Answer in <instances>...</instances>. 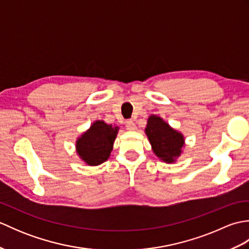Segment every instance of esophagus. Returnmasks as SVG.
I'll return each mask as SVG.
<instances>
[{"label": "esophagus", "instance_id": "1", "mask_svg": "<svg viewBox=\"0 0 249 249\" xmlns=\"http://www.w3.org/2000/svg\"><path fill=\"white\" fill-rule=\"evenodd\" d=\"M126 128L128 130H135L136 129V124L133 120H127L126 121Z\"/></svg>", "mask_w": 249, "mask_h": 249}]
</instances>
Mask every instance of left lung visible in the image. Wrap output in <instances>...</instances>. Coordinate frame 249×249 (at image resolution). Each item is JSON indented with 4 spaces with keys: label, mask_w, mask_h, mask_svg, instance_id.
I'll return each mask as SVG.
<instances>
[{
    "label": "left lung",
    "mask_w": 249,
    "mask_h": 249,
    "mask_svg": "<svg viewBox=\"0 0 249 249\" xmlns=\"http://www.w3.org/2000/svg\"><path fill=\"white\" fill-rule=\"evenodd\" d=\"M145 134L149 137L153 151L161 160L173 162L181 154L184 145L183 136L171 128L160 116H150L147 120Z\"/></svg>",
    "instance_id": "1"
}]
</instances>
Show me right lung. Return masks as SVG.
<instances>
[{"label": "right lung", "mask_w": 249, "mask_h": 249, "mask_svg": "<svg viewBox=\"0 0 249 249\" xmlns=\"http://www.w3.org/2000/svg\"><path fill=\"white\" fill-rule=\"evenodd\" d=\"M118 127L96 121L87 133L77 140V152L89 166H97L108 160L113 149Z\"/></svg>", "instance_id": "add662e5"}]
</instances>
